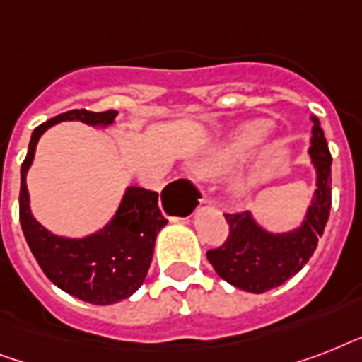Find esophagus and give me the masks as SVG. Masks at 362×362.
<instances>
[{
    "label": "esophagus",
    "instance_id": "obj_1",
    "mask_svg": "<svg viewBox=\"0 0 362 362\" xmlns=\"http://www.w3.org/2000/svg\"><path fill=\"white\" fill-rule=\"evenodd\" d=\"M204 203H206V204H212V203H210V201H204Z\"/></svg>",
    "mask_w": 362,
    "mask_h": 362
}]
</instances>
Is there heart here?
I'll return each mask as SVG.
<instances>
[{
	"label": "heart",
	"mask_w": 362,
	"mask_h": 362,
	"mask_svg": "<svg viewBox=\"0 0 362 362\" xmlns=\"http://www.w3.org/2000/svg\"><path fill=\"white\" fill-rule=\"evenodd\" d=\"M267 133H269V125L264 122H252V124L242 125L226 144H221L220 148H216L199 159L195 163V173L199 176H218L226 173L233 165H237L238 161L246 158L247 153L267 136ZM252 176L242 173L231 180V192L237 197H244L252 189Z\"/></svg>",
	"instance_id": "b5f03b06"
}]
</instances>
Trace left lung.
<instances>
[{
    "label": "left lung",
    "mask_w": 362,
    "mask_h": 362,
    "mask_svg": "<svg viewBox=\"0 0 362 362\" xmlns=\"http://www.w3.org/2000/svg\"><path fill=\"white\" fill-rule=\"evenodd\" d=\"M310 158L315 169V192L303 226L289 233H269L252 212L226 214L227 240L209 250L206 257L220 278L247 293H264L281 286L308 263L331 212V152L320 120L312 116Z\"/></svg>",
    "instance_id": "8db88e82"
}]
</instances>
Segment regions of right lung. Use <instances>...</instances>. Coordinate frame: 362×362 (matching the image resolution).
<instances>
[{
  "mask_svg": "<svg viewBox=\"0 0 362 362\" xmlns=\"http://www.w3.org/2000/svg\"><path fill=\"white\" fill-rule=\"evenodd\" d=\"M116 116V110L90 112L82 109L45 122L31 133L28 156L20 169V226L33 257L48 280L62 291L101 306L131 297L146 278L156 237L167 226L159 210L158 193L129 186L115 218L103 229L84 238H65L47 231L33 218L25 175L33 163L37 142L48 127L65 120L107 127Z\"/></svg>",
  "mask_w": 362,
  "mask_h": 362,
  "instance_id": "right-lung-1",
  "label": "right lung"
}]
</instances>
